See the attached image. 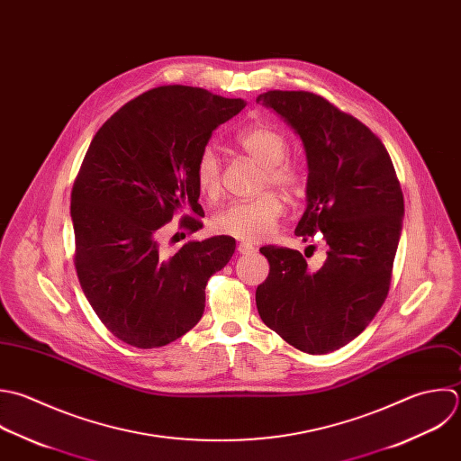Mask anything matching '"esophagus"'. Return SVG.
Masks as SVG:
<instances>
[{
    "label": "esophagus",
    "mask_w": 461,
    "mask_h": 461,
    "mask_svg": "<svg viewBox=\"0 0 461 461\" xmlns=\"http://www.w3.org/2000/svg\"><path fill=\"white\" fill-rule=\"evenodd\" d=\"M237 249H239L240 255H248V253H253V251H255V248H253L251 244H248V242H240V244L237 246Z\"/></svg>",
    "instance_id": "1"
}]
</instances>
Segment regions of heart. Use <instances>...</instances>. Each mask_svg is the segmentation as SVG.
<instances>
[{"label":"heart","mask_w":461,"mask_h":461,"mask_svg":"<svg viewBox=\"0 0 461 461\" xmlns=\"http://www.w3.org/2000/svg\"><path fill=\"white\" fill-rule=\"evenodd\" d=\"M237 147L262 167L258 188L273 186L287 197L302 192V170L296 163L285 159L289 141L278 129L264 123L253 125L237 136ZM195 185L201 195L210 201L221 194V159L212 147L203 149L195 161ZM282 212L284 206L278 195L264 192L248 201L230 203L213 217L212 226L217 233L240 240H262L273 233Z\"/></svg>","instance_id":"obj_1"}]
</instances>
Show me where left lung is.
I'll return each mask as SVG.
<instances>
[{
    "mask_svg": "<svg viewBox=\"0 0 461 461\" xmlns=\"http://www.w3.org/2000/svg\"><path fill=\"white\" fill-rule=\"evenodd\" d=\"M257 102L276 111L305 147L307 210L294 233L305 242L320 235L329 246L316 271L296 249L260 248L269 275L257 287V309L294 348L329 354L356 339L388 296L404 195L383 141L327 98L275 89Z\"/></svg>",
    "mask_w": 461,
    "mask_h": 461,
    "instance_id": "8db88e82",
    "label": "left lung"
}]
</instances>
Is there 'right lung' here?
Here are the masks:
<instances>
[{
    "mask_svg": "<svg viewBox=\"0 0 461 461\" xmlns=\"http://www.w3.org/2000/svg\"><path fill=\"white\" fill-rule=\"evenodd\" d=\"M203 87L159 86L122 105L95 134L71 190L75 269L104 327L136 348L194 329L204 289L235 253L228 235L159 253V228H203L195 161L212 132L244 109Z\"/></svg>",
    "mask_w": 461,
    "mask_h": 461,
    "instance_id": "obj_1",
    "label": "right lung"
}]
</instances>
